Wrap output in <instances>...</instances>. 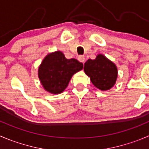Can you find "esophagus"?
Instances as JSON below:
<instances>
[{
	"label": "esophagus",
	"instance_id": "1",
	"mask_svg": "<svg viewBox=\"0 0 149 149\" xmlns=\"http://www.w3.org/2000/svg\"><path fill=\"white\" fill-rule=\"evenodd\" d=\"M78 59H79V61H80V62H81V63H84V61H85V57H84V56H82V55L79 56V57H78Z\"/></svg>",
	"mask_w": 149,
	"mask_h": 149
}]
</instances>
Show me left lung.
<instances>
[{"instance_id": "left-lung-1", "label": "left lung", "mask_w": 149, "mask_h": 149, "mask_svg": "<svg viewBox=\"0 0 149 149\" xmlns=\"http://www.w3.org/2000/svg\"><path fill=\"white\" fill-rule=\"evenodd\" d=\"M84 70L92 83L102 91L113 87L117 79L116 66L102 54H98L95 60H88Z\"/></svg>"}]
</instances>
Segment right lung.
I'll return each instance as SVG.
<instances>
[{
  "instance_id": "obj_1",
  "label": "right lung",
  "mask_w": 149,
  "mask_h": 149,
  "mask_svg": "<svg viewBox=\"0 0 149 149\" xmlns=\"http://www.w3.org/2000/svg\"><path fill=\"white\" fill-rule=\"evenodd\" d=\"M83 63L76 59H66L60 51L48 54L38 69V77L47 92H63L72 76L83 68Z\"/></svg>"
}]
</instances>
